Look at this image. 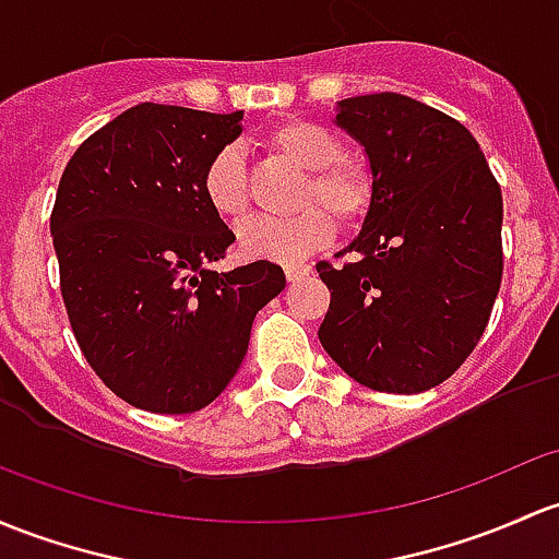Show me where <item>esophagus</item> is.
Instances as JSON below:
<instances>
[{
    "label": "esophagus",
    "instance_id": "obj_1",
    "mask_svg": "<svg viewBox=\"0 0 559 559\" xmlns=\"http://www.w3.org/2000/svg\"><path fill=\"white\" fill-rule=\"evenodd\" d=\"M310 264H286L284 267V273H286V278L292 281V284H295V281H302L305 275H310Z\"/></svg>",
    "mask_w": 559,
    "mask_h": 559
}]
</instances>
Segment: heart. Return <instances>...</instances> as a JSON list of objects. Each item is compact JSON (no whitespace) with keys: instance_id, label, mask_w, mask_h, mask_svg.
Wrapping results in <instances>:
<instances>
[{"instance_id":"heart-1","label":"heart","mask_w":559,"mask_h":559,"mask_svg":"<svg viewBox=\"0 0 559 559\" xmlns=\"http://www.w3.org/2000/svg\"><path fill=\"white\" fill-rule=\"evenodd\" d=\"M267 144L278 155L308 171L299 192L302 211L292 216H257L238 227V249L249 260L299 262L332 238L334 216L343 225L364 219L372 203V176L361 163L345 160L343 144L329 128L313 120H286L273 128ZM203 195L225 219H240L249 211V174L243 152L227 144L211 155L203 168ZM324 202L325 212L313 206Z\"/></svg>"}]
</instances>
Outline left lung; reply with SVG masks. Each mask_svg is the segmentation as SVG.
<instances>
[{"label": "left lung", "instance_id": "obj_1", "mask_svg": "<svg viewBox=\"0 0 559 559\" xmlns=\"http://www.w3.org/2000/svg\"><path fill=\"white\" fill-rule=\"evenodd\" d=\"M334 126L364 146L372 203L361 230L319 262L332 292L319 340L356 383L420 393L477 348L501 286V187L477 139L399 93L337 102Z\"/></svg>", "mask_w": 559, "mask_h": 559}]
</instances>
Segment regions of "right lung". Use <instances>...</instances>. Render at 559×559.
Returning <instances> with one entry per match:
<instances>
[{"mask_svg":"<svg viewBox=\"0 0 559 559\" xmlns=\"http://www.w3.org/2000/svg\"><path fill=\"white\" fill-rule=\"evenodd\" d=\"M243 133L230 115L136 104L80 144L50 235L82 354L120 399L185 415L214 402L249 350L254 316L286 286L278 264L211 270L235 235L203 168Z\"/></svg>","mask_w":559,"mask_h":559,"instance_id":"obj_1","label":"right lung"}]
</instances>
